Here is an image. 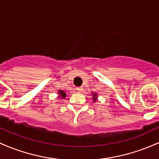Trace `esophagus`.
I'll list each match as a JSON object with an SVG mask.
<instances>
[{"mask_svg":"<svg viewBox=\"0 0 159 159\" xmlns=\"http://www.w3.org/2000/svg\"><path fill=\"white\" fill-rule=\"evenodd\" d=\"M83 90V87H82V86H80V87H76V91H77V92H81Z\"/></svg>","mask_w":159,"mask_h":159,"instance_id":"1","label":"esophagus"}]
</instances>
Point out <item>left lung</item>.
<instances>
[{"label": "left lung", "instance_id": "1", "mask_svg": "<svg viewBox=\"0 0 159 159\" xmlns=\"http://www.w3.org/2000/svg\"><path fill=\"white\" fill-rule=\"evenodd\" d=\"M92 95H93V100L94 101H96V100H97V94L94 93V94H92Z\"/></svg>", "mask_w": 159, "mask_h": 159}]
</instances>
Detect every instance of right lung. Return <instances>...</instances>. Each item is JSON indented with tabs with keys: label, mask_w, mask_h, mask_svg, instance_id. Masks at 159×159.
<instances>
[{
	"label": "right lung",
	"mask_w": 159,
	"mask_h": 159,
	"mask_svg": "<svg viewBox=\"0 0 159 159\" xmlns=\"http://www.w3.org/2000/svg\"><path fill=\"white\" fill-rule=\"evenodd\" d=\"M58 94L60 95V98H65L66 97V93L65 92H64L63 90H59L58 91Z\"/></svg>",
	"instance_id": "right-lung-1"
}]
</instances>
